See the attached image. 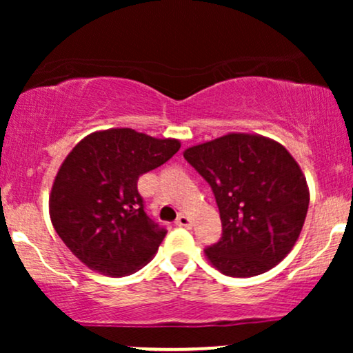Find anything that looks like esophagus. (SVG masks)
I'll return each mask as SVG.
<instances>
[{
	"mask_svg": "<svg viewBox=\"0 0 353 353\" xmlns=\"http://www.w3.org/2000/svg\"><path fill=\"white\" fill-rule=\"evenodd\" d=\"M176 225L177 228H192V221H190V217L185 216V214H181L179 217L176 219Z\"/></svg>",
	"mask_w": 353,
	"mask_h": 353,
	"instance_id": "obj_1",
	"label": "esophagus"
}]
</instances>
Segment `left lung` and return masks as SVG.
I'll list each match as a JSON object with an SVG mask.
<instances>
[{
  "instance_id": "1",
  "label": "left lung",
  "mask_w": 353,
  "mask_h": 353,
  "mask_svg": "<svg viewBox=\"0 0 353 353\" xmlns=\"http://www.w3.org/2000/svg\"><path fill=\"white\" fill-rule=\"evenodd\" d=\"M216 197L222 236L205 249L230 277L267 272L292 250L307 209L305 177L282 144L262 136L228 134L184 151Z\"/></svg>"
}]
</instances>
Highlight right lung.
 Wrapping results in <instances>:
<instances>
[{
    "label": "right lung",
    "instance_id": "1",
    "mask_svg": "<svg viewBox=\"0 0 353 353\" xmlns=\"http://www.w3.org/2000/svg\"><path fill=\"white\" fill-rule=\"evenodd\" d=\"M179 148L177 139L108 129L84 137L68 154L52 184L50 216L84 265L123 277L151 261L168 230L145 214L137 181Z\"/></svg>",
    "mask_w": 353,
    "mask_h": 353
}]
</instances>
